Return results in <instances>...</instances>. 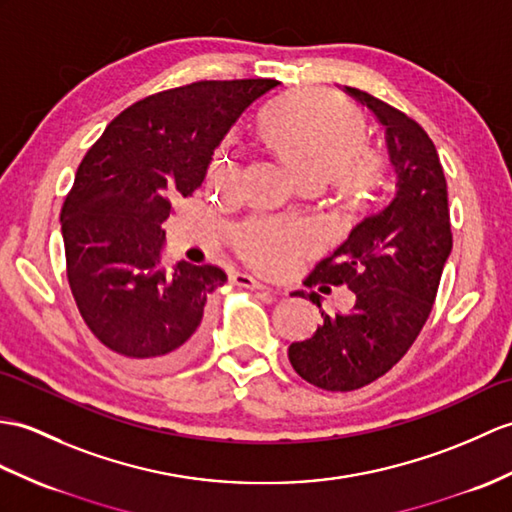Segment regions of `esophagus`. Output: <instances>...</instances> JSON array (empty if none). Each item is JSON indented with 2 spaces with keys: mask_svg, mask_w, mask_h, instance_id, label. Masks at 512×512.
I'll return each instance as SVG.
<instances>
[{
  "mask_svg": "<svg viewBox=\"0 0 512 512\" xmlns=\"http://www.w3.org/2000/svg\"><path fill=\"white\" fill-rule=\"evenodd\" d=\"M235 283L242 285V288H251V290H270L268 285L257 281V279L251 277V275H235Z\"/></svg>",
  "mask_w": 512,
  "mask_h": 512,
  "instance_id": "34e87169",
  "label": "esophagus"
}]
</instances>
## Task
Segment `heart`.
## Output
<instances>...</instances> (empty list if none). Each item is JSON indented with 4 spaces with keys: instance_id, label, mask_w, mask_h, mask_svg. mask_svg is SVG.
Returning <instances> with one entry per match:
<instances>
[{
    "instance_id": "heart-1",
    "label": "heart",
    "mask_w": 512,
    "mask_h": 512,
    "mask_svg": "<svg viewBox=\"0 0 512 512\" xmlns=\"http://www.w3.org/2000/svg\"><path fill=\"white\" fill-rule=\"evenodd\" d=\"M257 135L299 183L327 181L338 187L349 209H360L384 178V159L362 148L364 124L347 102L320 91H296L259 113ZM213 185L231 187L237 165L218 154L211 161ZM318 237L301 222L255 220L235 231V246L255 268L279 275L312 253Z\"/></svg>"
}]
</instances>
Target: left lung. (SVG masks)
Here are the masks:
<instances>
[{
  "instance_id": "obj_1",
  "label": "left lung",
  "mask_w": 512,
  "mask_h": 512,
  "mask_svg": "<svg viewBox=\"0 0 512 512\" xmlns=\"http://www.w3.org/2000/svg\"><path fill=\"white\" fill-rule=\"evenodd\" d=\"M344 91L382 124L397 192L305 279L307 288L347 285L355 294L351 312H320L316 334L288 349L305 382L338 392L375 382L408 353L432 312L451 253L447 181L434 141L395 106L360 89ZM316 296L310 292V301L320 307Z\"/></svg>"
}]
</instances>
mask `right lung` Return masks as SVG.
I'll return each mask as SVG.
<instances>
[{
    "mask_svg": "<svg viewBox=\"0 0 512 512\" xmlns=\"http://www.w3.org/2000/svg\"><path fill=\"white\" fill-rule=\"evenodd\" d=\"M277 80H200L148 95L104 128L78 165L61 211L67 279L106 349L139 368L181 366L205 342L218 266L161 264L178 196L205 181L213 150Z\"/></svg>",
    "mask_w": 512,
    "mask_h": 512,
    "instance_id": "add662e5",
    "label": "right lung"
}]
</instances>
